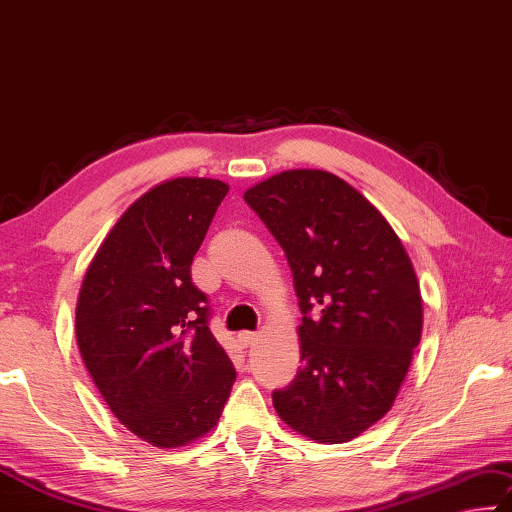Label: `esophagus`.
Masks as SVG:
<instances>
[{
    "label": "esophagus",
    "mask_w": 512,
    "mask_h": 512,
    "mask_svg": "<svg viewBox=\"0 0 512 512\" xmlns=\"http://www.w3.org/2000/svg\"><path fill=\"white\" fill-rule=\"evenodd\" d=\"M256 338H258V333H256V331H240V333H238V340H240L242 345H245V347L254 345Z\"/></svg>",
    "instance_id": "obj_1"
}]
</instances>
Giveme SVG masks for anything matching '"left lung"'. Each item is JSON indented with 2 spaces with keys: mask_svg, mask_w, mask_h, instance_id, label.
I'll list each match as a JSON object with an SVG mask.
<instances>
[{
  "mask_svg": "<svg viewBox=\"0 0 512 512\" xmlns=\"http://www.w3.org/2000/svg\"><path fill=\"white\" fill-rule=\"evenodd\" d=\"M286 251L301 308V367L272 392L276 413L317 442H349L388 413L422 335L413 263L385 217L322 170L245 192Z\"/></svg>",
  "mask_w": 512,
  "mask_h": 512,
  "instance_id": "1",
  "label": "left lung"
}]
</instances>
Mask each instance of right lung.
I'll return each instance as SVG.
<instances>
[{"instance_id": "right-lung-1", "label": "right lung", "mask_w": 512, "mask_h": 512, "mask_svg": "<svg viewBox=\"0 0 512 512\" xmlns=\"http://www.w3.org/2000/svg\"><path fill=\"white\" fill-rule=\"evenodd\" d=\"M229 186L174 179L127 208L92 258L77 342L108 408L154 447L188 445L220 420L236 381L190 276Z\"/></svg>"}]
</instances>
